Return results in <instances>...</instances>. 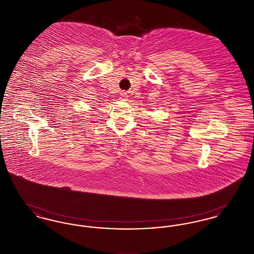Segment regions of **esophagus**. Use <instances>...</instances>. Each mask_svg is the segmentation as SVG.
I'll return each instance as SVG.
<instances>
[{
	"label": "esophagus",
	"mask_w": 254,
	"mask_h": 254,
	"mask_svg": "<svg viewBox=\"0 0 254 254\" xmlns=\"http://www.w3.org/2000/svg\"><path fill=\"white\" fill-rule=\"evenodd\" d=\"M127 94L126 93V92H121V94H120V99H121V101H127Z\"/></svg>",
	"instance_id": "34e87169"
}]
</instances>
